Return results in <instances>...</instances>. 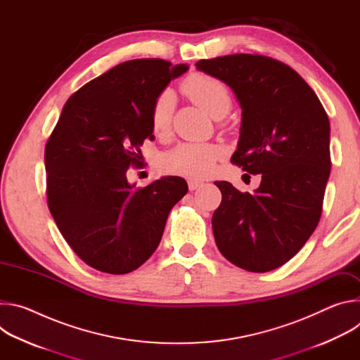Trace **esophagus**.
Masks as SVG:
<instances>
[{"instance_id":"esophagus-1","label":"esophagus","mask_w":360,"mask_h":360,"mask_svg":"<svg viewBox=\"0 0 360 360\" xmlns=\"http://www.w3.org/2000/svg\"><path fill=\"white\" fill-rule=\"evenodd\" d=\"M200 185H202V182H200V181H195V179H191V181H188V186H189V191H195V189H198Z\"/></svg>"}]
</instances>
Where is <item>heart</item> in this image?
I'll return each mask as SVG.
<instances>
[{"mask_svg": "<svg viewBox=\"0 0 360 360\" xmlns=\"http://www.w3.org/2000/svg\"><path fill=\"white\" fill-rule=\"evenodd\" d=\"M184 92L214 118H222L231 108L228 88L217 78L202 72L189 75L182 82ZM175 108V95L162 91L153 101L150 111L152 129L158 135L169 131ZM224 155V148L208 142H181L160 158L161 171L191 179H202L211 174L215 162Z\"/></svg>", "mask_w": 360, "mask_h": 360, "instance_id": "1", "label": "heart"}]
</instances>
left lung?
Wrapping results in <instances>:
<instances>
[{"label":"left lung","mask_w":360,"mask_h":360,"mask_svg":"<svg viewBox=\"0 0 360 360\" xmlns=\"http://www.w3.org/2000/svg\"><path fill=\"white\" fill-rule=\"evenodd\" d=\"M196 70L233 91L242 121L231 161L262 175L253 193L215 182L222 193L212 215L217 246L245 271H274L293 258L321 219L330 174L328 114L304 79L274 58L233 54L200 60Z\"/></svg>","instance_id":"8db88e82"}]
</instances>
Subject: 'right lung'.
Here are the masks:
<instances>
[{
  "label": "right lung",
  "instance_id": "obj_1",
  "mask_svg": "<svg viewBox=\"0 0 360 360\" xmlns=\"http://www.w3.org/2000/svg\"><path fill=\"white\" fill-rule=\"evenodd\" d=\"M186 64L132 60L72 94L45 145L48 208L64 239L91 268L124 275L158 248L168 215L188 192L179 176L145 188L127 171L152 139L153 101Z\"/></svg>",
  "mask_w": 360,
  "mask_h": 360
}]
</instances>
